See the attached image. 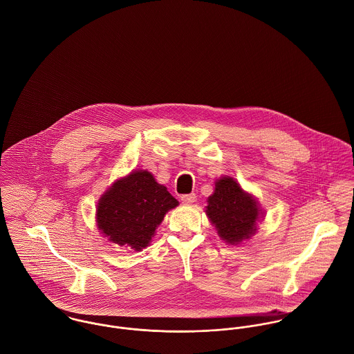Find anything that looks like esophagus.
<instances>
[{
    "instance_id": "obj_1",
    "label": "esophagus",
    "mask_w": 354,
    "mask_h": 354,
    "mask_svg": "<svg viewBox=\"0 0 354 354\" xmlns=\"http://www.w3.org/2000/svg\"><path fill=\"white\" fill-rule=\"evenodd\" d=\"M181 202L184 204H192L196 202V195L195 194H188V195H183L181 196Z\"/></svg>"
}]
</instances>
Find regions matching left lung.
Masks as SVG:
<instances>
[{
    "mask_svg": "<svg viewBox=\"0 0 354 354\" xmlns=\"http://www.w3.org/2000/svg\"><path fill=\"white\" fill-rule=\"evenodd\" d=\"M207 202L205 214L215 225L222 240L229 244H239L254 234L260 214L259 204L250 194L243 191L234 178H219Z\"/></svg>",
    "mask_w": 354,
    "mask_h": 354,
    "instance_id": "obj_1",
    "label": "left lung"
}]
</instances>
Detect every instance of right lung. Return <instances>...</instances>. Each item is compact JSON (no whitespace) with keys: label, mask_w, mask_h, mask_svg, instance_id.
I'll return each mask as SVG.
<instances>
[{"label":"right lung","mask_w":354,"mask_h":354,"mask_svg":"<svg viewBox=\"0 0 354 354\" xmlns=\"http://www.w3.org/2000/svg\"><path fill=\"white\" fill-rule=\"evenodd\" d=\"M177 205L150 171L138 170L106 191L97 207V222L110 241L140 251L150 244L165 214Z\"/></svg>","instance_id":"add662e5"}]
</instances>
